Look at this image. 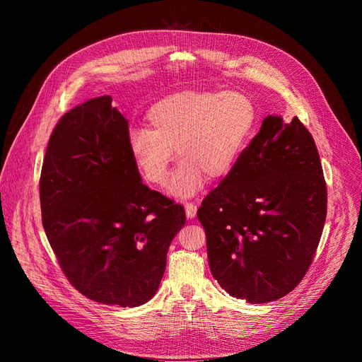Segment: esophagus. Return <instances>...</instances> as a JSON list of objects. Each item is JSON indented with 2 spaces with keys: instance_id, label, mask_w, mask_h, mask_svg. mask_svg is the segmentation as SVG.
<instances>
[{
  "instance_id": "esophagus-1",
  "label": "esophagus",
  "mask_w": 362,
  "mask_h": 362,
  "mask_svg": "<svg viewBox=\"0 0 362 362\" xmlns=\"http://www.w3.org/2000/svg\"><path fill=\"white\" fill-rule=\"evenodd\" d=\"M185 212H186V216H188L189 219H192L197 215V204L186 203L185 204Z\"/></svg>"
}]
</instances>
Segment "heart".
Listing matches in <instances>:
<instances>
[{
	"label": "heart",
	"mask_w": 362,
	"mask_h": 362,
	"mask_svg": "<svg viewBox=\"0 0 362 362\" xmlns=\"http://www.w3.org/2000/svg\"><path fill=\"white\" fill-rule=\"evenodd\" d=\"M257 112L240 91H185L158 102L147 127L129 132L131 156L146 180L164 185L174 150L182 160L168 183L179 198L195 195L206 177H228L252 135Z\"/></svg>",
	"instance_id": "obj_1"
}]
</instances>
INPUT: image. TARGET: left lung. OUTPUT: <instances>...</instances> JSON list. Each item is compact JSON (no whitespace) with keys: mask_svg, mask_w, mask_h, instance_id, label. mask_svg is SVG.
I'll use <instances>...</instances> for the list:
<instances>
[{"mask_svg":"<svg viewBox=\"0 0 362 362\" xmlns=\"http://www.w3.org/2000/svg\"><path fill=\"white\" fill-rule=\"evenodd\" d=\"M319 151L295 117L267 115L228 177L206 195L197 216L209 266L231 296L264 304L305 276L326 218Z\"/></svg>","mask_w":362,"mask_h":362,"instance_id":"1","label":"left lung"}]
</instances>
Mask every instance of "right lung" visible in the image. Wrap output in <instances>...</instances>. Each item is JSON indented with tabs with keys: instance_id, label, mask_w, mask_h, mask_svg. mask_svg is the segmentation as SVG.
<instances>
[{
	"instance_id": "right-lung-1",
	"label": "right lung",
	"mask_w": 362,
	"mask_h": 362,
	"mask_svg": "<svg viewBox=\"0 0 362 362\" xmlns=\"http://www.w3.org/2000/svg\"><path fill=\"white\" fill-rule=\"evenodd\" d=\"M100 96L75 107L51 134L40 174L42 223L63 274L107 305L153 298L183 206L141 182L129 126Z\"/></svg>"
}]
</instances>
